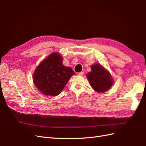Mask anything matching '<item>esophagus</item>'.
<instances>
[{
    "instance_id": "1",
    "label": "esophagus",
    "mask_w": 146,
    "mask_h": 146,
    "mask_svg": "<svg viewBox=\"0 0 146 146\" xmlns=\"http://www.w3.org/2000/svg\"><path fill=\"white\" fill-rule=\"evenodd\" d=\"M78 75L79 76H83V75H84V72H79L78 74Z\"/></svg>"
}]
</instances>
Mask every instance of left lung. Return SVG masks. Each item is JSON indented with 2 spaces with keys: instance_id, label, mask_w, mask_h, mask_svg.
<instances>
[{
  "instance_id": "left-lung-1",
  "label": "left lung",
  "mask_w": 146,
  "mask_h": 146,
  "mask_svg": "<svg viewBox=\"0 0 146 146\" xmlns=\"http://www.w3.org/2000/svg\"><path fill=\"white\" fill-rule=\"evenodd\" d=\"M87 78L91 87L98 92L108 90L113 83L110 73L100 64L91 66V72L87 74Z\"/></svg>"
}]
</instances>
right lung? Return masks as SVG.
Masks as SVG:
<instances>
[{
	"label": "right lung",
	"instance_id": "right-lung-1",
	"mask_svg": "<svg viewBox=\"0 0 146 146\" xmlns=\"http://www.w3.org/2000/svg\"><path fill=\"white\" fill-rule=\"evenodd\" d=\"M62 58L58 53H54L43 60L35 70L33 82L42 94L58 96L75 74L71 68L63 64Z\"/></svg>",
	"mask_w": 146,
	"mask_h": 146
}]
</instances>
